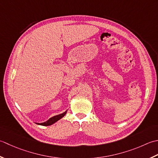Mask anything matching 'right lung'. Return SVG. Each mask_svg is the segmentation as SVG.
Returning a JSON list of instances; mask_svg holds the SVG:
<instances>
[{"mask_svg":"<svg viewBox=\"0 0 158 158\" xmlns=\"http://www.w3.org/2000/svg\"><path fill=\"white\" fill-rule=\"evenodd\" d=\"M66 113H67V110L65 112H64L63 113H62V114H58V115H56V116H54V117L50 118L49 119H48L47 121L44 122V123H37V124L43 125V126H48V125H51L54 124V123H56V121L60 120L61 118H63L64 116L66 114Z\"/></svg>","mask_w":158,"mask_h":158,"instance_id":"obj_1","label":"right lung"}]
</instances>
